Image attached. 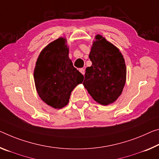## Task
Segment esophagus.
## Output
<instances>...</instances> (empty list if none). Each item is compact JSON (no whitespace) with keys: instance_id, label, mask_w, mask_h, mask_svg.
<instances>
[{"instance_id":"34e87169","label":"esophagus","mask_w":159,"mask_h":159,"mask_svg":"<svg viewBox=\"0 0 159 159\" xmlns=\"http://www.w3.org/2000/svg\"><path fill=\"white\" fill-rule=\"evenodd\" d=\"M79 71L81 73V74L84 75V74H85V70L84 69H80V70H79Z\"/></svg>"}]
</instances>
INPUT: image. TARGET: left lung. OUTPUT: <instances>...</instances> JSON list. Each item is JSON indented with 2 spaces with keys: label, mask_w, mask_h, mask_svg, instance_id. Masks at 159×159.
Masks as SVG:
<instances>
[{
  "label": "left lung",
  "mask_w": 159,
  "mask_h": 159,
  "mask_svg": "<svg viewBox=\"0 0 159 159\" xmlns=\"http://www.w3.org/2000/svg\"><path fill=\"white\" fill-rule=\"evenodd\" d=\"M89 58L92 66L85 69L83 84L93 99L102 105L112 104L122 94L127 68L120 49L102 35L97 34Z\"/></svg>",
  "instance_id": "obj_1"
}]
</instances>
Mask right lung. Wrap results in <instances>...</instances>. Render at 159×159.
I'll list each match as a JSON object with an SVG mask.
<instances>
[{
  "label": "right lung",
  "instance_id": "right-lung-1",
  "mask_svg": "<svg viewBox=\"0 0 159 159\" xmlns=\"http://www.w3.org/2000/svg\"><path fill=\"white\" fill-rule=\"evenodd\" d=\"M64 37L47 45L37 58L34 80L39 98L49 106L61 109L69 103L70 93L84 76L73 66Z\"/></svg>",
  "mask_w": 159,
  "mask_h": 159
}]
</instances>
